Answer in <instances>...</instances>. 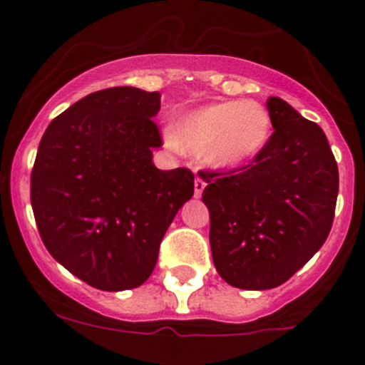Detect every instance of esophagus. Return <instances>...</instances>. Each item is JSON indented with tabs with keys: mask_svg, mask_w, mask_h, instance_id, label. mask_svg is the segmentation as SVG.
<instances>
[{
	"mask_svg": "<svg viewBox=\"0 0 365 365\" xmlns=\"http://www.w3.org/2000/svg\"><path fill=\"white\" fill-rule=\"evenodd\" d=\"M206 182L202 177H195V182H193V188H195V197H201L202 190H205Z\"/></svg>",
	"mask_w": 365,
	"mask_h": 365,
	"instance_id": "34e87169",
	"label": "esophagus"
}]
</instances>
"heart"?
<instances>
[{"mask_svg": "<svg viewBox=\"0 0 365 365\" xmlns=\"http://www.w3.org/2000/svg\"><path fill=\"white\" fill-rule=\"evenodd\" d=\"M272 118L256 100H225L186 113L168 130L164 140L172 150L180 146L205 155L208 166L234 170L252 163L269 144Z\"/></svg>", "mask_w": 365, "mask_h": 365, "instance_id": "1", "label": "heart"}]
</instances>
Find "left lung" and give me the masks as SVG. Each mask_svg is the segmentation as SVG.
Wrapping results in <instances>:
<instances>
[{
	"label": "left lung",
	"instance_id": "1",
	"mask_svg": "<svg viewBox=\"0 0 365 365\" xmlns=\"http://www.w3.org/2000/svg\"><path fill=\"white\" fill-rule=\"evenodd\" d=\"M267 109L274 133L252 163L199 173L215 270L247 291L282 285L320 250L338 197V166L324 130L278 96Z\"/></svg>",
	"mask_w": 365,
	"mask_h": 365
}]
</instances>
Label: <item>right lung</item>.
Wrapping results in <instances>:
<instances>
[{"mask_svg":"<svg viewBox=\"0 0 365 365\" xmlns=\"http://www.w3.org/2000/svg\"><path fill=\"white\" fill-rule=\"evenodd\" d=\"M160 95L109 87L58 115L38 146L31 205L51 256L100 291H128L153 272L179 208L193 195L186 168L163 172L153 117Z\"/></svg>","mask_w":365,"mask_h":365,"instance_id":"obj_1","label":"right lung"}]
</instances>
